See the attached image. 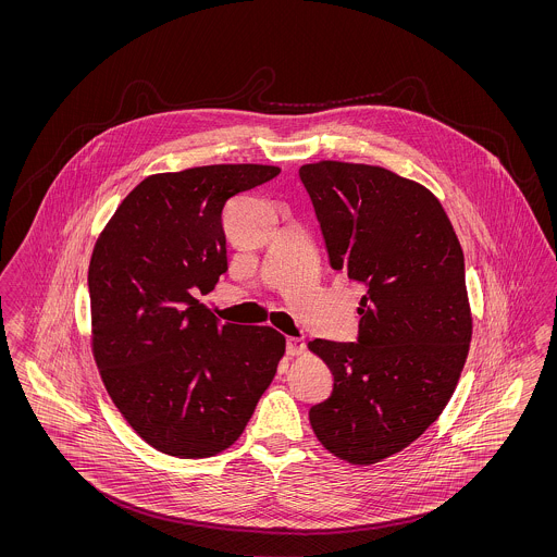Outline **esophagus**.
Instances as JSON below:
<instances>
[{"instance_id": "esophagus-1", "label": "esophagus", "mask_w": 557, "mask_h": 557, "mask_svg": "<svg viewBox=\"0 0 557 557\" xmlns=\"http://www.w3.org/2000/svg\"><path fill=\"white\" fill-rule=\"evenodd\" d=\"M305 341L302 338H288V343H286V352L290 355V357H298V355H302L305 352Z\"/></svg>"}]
</instances>
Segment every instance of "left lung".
<instances>
[{
	"label": "left lung",
	"instance_id": "8db88e82",
	"mask_svg": "<svg viewBox=\"0 0 557 557\" xmlns=\"http://www.w3.org/2000/svg\"><path fill=\"white\" fill-rule=\"evenodd\" d=\"M334 271L366 284L359 341L315 338L332 395L311 407L319 443L352 466L409 447L455 393L472 341L463 252L428 187L361 162L300 166Z\"/></svg>",
	"mask_w": 557,
	"mask_h": 557
}]
</instances>
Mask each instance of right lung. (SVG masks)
<instances>
[{
  "instance_id": "1",
  "label": "right lung",
  "mask_w": 557,
  "mask_h": 557,
  "mask_svg": "<svg viewBox=\"0 0 557 557\" xmlns=\"http://www.w3.org/2000/svg\"><path fill=\"white\" fill-rule=\"evenodd\" d=\"M275 175L271 164L150 175L96 239L91 352L121 416L160 453L200 459L230 449L286 352L277 330L219 323L196 298L227 271L223 209Z\"/></svg>"
}]
</instances>
